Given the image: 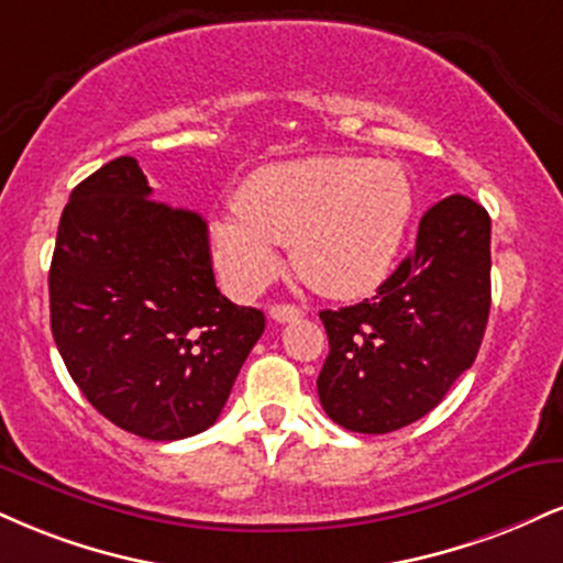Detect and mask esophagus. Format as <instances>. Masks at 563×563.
Listing matches in <instances>:
<instances>
[{
	"mask_svg": "<svg viewBox=\"0 0 563 563\" xmlns=\"http://www.w3.org/2000/svg\"><path fill=\"white\" fill-rule=\"evenodd\" d=\"M303 311L299 307H294V303H275L273 309H269V317H273L275 322H290V320H299Z\"/></svg>",
	"mask_w": 563,
	"mask_h": 563,
	"instance_id": "34e87169",
	"label": "esophagus"
}]
</instances>
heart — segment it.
I'll return each mask as SVG.
<instances>
[{
	"instance_id": "1",
	"label": "heart",
	"mask_w": 563,
	"mask_h": 563,
	"mask_svg": "<svg viewBox=\"0 0 563 563\" xmlns=\"http://www.w3.org/2000/svg\"><path fill=\"white\" fill-rule=\"evenodd\" d=\"M415 212L396 162L309 157L260 167L241 183L239 209L209 225L214 262L233 288L252 290L277 264V243L309 286L356 296L388 275Z\"/></svg>"
}]
</instances>
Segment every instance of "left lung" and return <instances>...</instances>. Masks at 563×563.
<instances>
[{
	"label": "left lung",
	"mask_w": 563,
	"mask_h": 563,
	"mask_svg": "<svg viewBox=\"0 0 563 563\" xmlns=\"http://www.w3.org/2000/svg\"><path fill=\"white\" fill-rule=\"evenodd\" d=\"M490 314V217L453 194L424 212L417 246L372 299L324 309V415L364 435L401 430L472 367Z\"/></svg>",
	"instance_id": "1"
}]
</instances>
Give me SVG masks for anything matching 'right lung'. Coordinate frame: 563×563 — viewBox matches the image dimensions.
<instances>
[{"instance_id":"obj_1","label":"right lung","mask_w":563,"mask_h":563,"mask_svg":"<svg viewBox=\"0 0 563 563\" xmlns=\"http://www.w3.org/2000/svg\"><path fill=\"white\" fill-rule=\"evenodd\" d=\"M49 314L88 404L146 440L212 428L264 333L260 309L217 290L201 214L154 201L133 157L73 188L54 243Z\"/></svg>"}]
</instances>
